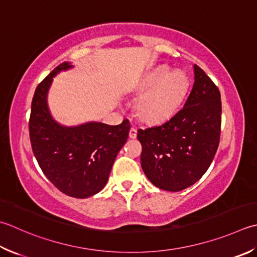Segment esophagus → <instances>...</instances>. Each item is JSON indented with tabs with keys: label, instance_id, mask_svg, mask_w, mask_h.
<instances>
[{
	"label": "esophagus",
	"instance_id": "obj_1",
	"mask_svg": "<svg viewBox=\"0 0 257 257\" xmlns=\"http://www.w3.org/2000/svg\"><path fill=\"white\" fill-rule=\"evenodd\" d=\"M129 137L132 139H135L136 137H137V129H136L135 127H133L132 129H130L129 132Z\"/></svg>",
	"mask_w": 257,
	"mask_h": 257
}]
</instances>
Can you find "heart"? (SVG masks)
<instances>
[{
  "instance_id": "1",
  "label": "heart",
  "mask_w": 257,
  "mask_h": 257,
  "mask_svg": "<svg viewBox=\"0 0 257 257\" xmlns=\"http://www.w3.org/2000/svg\"><path fill=\"white\" fill-rule=\"evenodd\" d=\"M188 84L187 75L180 70L172 72L167 68L153 70L140 80L136 89L140 94L135 104L137 117L150 124L167 120L182 103Z\"/></svg>"
}]
</instances>
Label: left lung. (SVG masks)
Masks as SVG:
<instances>
[{
  "label": "left lung",
  "mask_w": 257,
  "mask_h": 257,
  "mask_svg": "<svg viewBox=\"0 0 257 257\" xmlns=\"http://www.w3.org/2000/svg\"><path fill=\"white\" fill-rule=\"evenodd\" d=\"M184 107L167 121L138 129L142 168L156 187L180 192L202 178L218 148L222 101L218 88L198 65Z\"/></svg>",
  "instance_id": "obj_1"
}]
</instances>
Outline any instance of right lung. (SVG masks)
<instances>
[{"label":"right lung","instance_id":"obj_1","mask_svg":"<svg viewBox=\"0 0 257 257\" xmlns=\"http://www.w3.org/2000/svg\"><path fill=\"white\" fill-rule=\"evenodd\" d=\"M73 65H58L38 85L32 99L29 130L35 158L43 174L60 192L88 198L108 182L114 159L129 136L128 119L118 125L90 121L67 127L55 121L48 107V92L59 72Z\"/></svg>","mask_w":257,"mask_h":257}]
</instances>
